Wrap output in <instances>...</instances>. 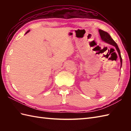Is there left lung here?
Instances as JSON below:
<instances>
[{"mask_svg":"<svg viewBox=\"0 0 131 131\" xmlns=\"http://www.w3.org/2000/svg\"><path fill=\"white\" fill-rule=\"evenodd\" d=\"M99 31L100 33V37H101V40L102 41H104V42L108 43L110 44V45H112L113 46L115 47V48H116V51H117L118 54L119 56V58H120V61H121V68H122V58L121 57V52L120 50L119 49V47L117 45V44L115 43V41L112 38L110 37V35H109L108 32H106L105 31H103L102 30H99Z\"/></svg>","mask_w":131,"mask_h":131,"instance_id":"8db88e82","label":"left lung"}]
</instances>
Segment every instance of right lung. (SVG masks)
<instances>
[{
  "label": "right lung",
  "instance_id": "obj_1",
  "mask_svg": "<svg viewBox=\"0 0 131 131\" xmlns=\"http://www.w3.org/2000/svg\"><path fill=\"white\" fill-rule=\"evenodd\" d=\"M29 31H30V30H28V31H27V32H26V33H25V34H27V33H28V32H29Z\"/></svg>",
  "mask_w": 131,
  "mask_h": 131
}]
</instances>
